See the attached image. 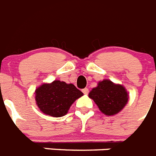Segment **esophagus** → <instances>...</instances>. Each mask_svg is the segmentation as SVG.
I'll return each instance as SVG.
<instances>
[{
    "instance_id": "1",
    "label": "esophagus",
    "mask_w": 156,
    "mask_h": 156,
    "mask_svg": "<svg viewBox=\"0 0 156 156\" xmlns=\"http://www.w3.org/2000/svg\"><path fill=\"white\" fill-rule=\"evenodd\" d=\"M83 94H85V95H87L88 92H89V90H88V88H84V89H83Z\"/></svg>"
}]
</instances>
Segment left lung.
Listing matches in <instances>:
<instances>
[{
	"label": "left lung",
	"instance_id": "8db88e82",
	"mask_svg": "<svg viewBox=\"0 0 156 156\" xmlns=\"http://www.w3.org/2000/svg\"><path fill=\"white\" fill-rule=\"evenodd\" d=\"M88 96L94 100L100 112L107 116L119 113L129 101V93L125 87L108 79L100 81Z\"/></svg>",
	"mask_w": 156,
	"mask_h": 156
}]
</instances>
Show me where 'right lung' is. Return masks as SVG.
Here are the masks:
<instances>
[{"instance_id": "right-lung-1", "label": "right lung", "mask_w": 156, "mask_h": 156, "mask_svg": "<svg viewBox=\"0 0 156 156\" xmlns=\"http://www.w3.org/2000/svg\"><path fill=\"white\" fill-rule=\"evenodd\" d=\"M35 103L43 113L54 117L67 114L73 102L83 96V93L72 83L55 80L43 83L35 89Z\"/></svg>"}]
</instances>
